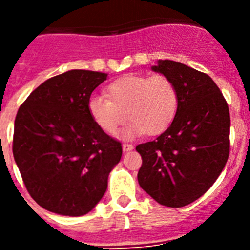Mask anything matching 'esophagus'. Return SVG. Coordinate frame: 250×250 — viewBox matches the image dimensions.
Listing matches in <instances>:
<instances>
[{"label":"esophagus","mask_w":250,"mask_h":250,"mask_svg":"<svg viewBox=\"0 0 250 250\" xmlns=\"http://www.w3.org/2000/svg\"><path fill=\"white\" fill-rule=\"evenodd\" d=\"M134 149V145L131 144H123V151L126 152V151H130V150Z\"/></svg>","instance_id":"obj_1"}]
</instances>
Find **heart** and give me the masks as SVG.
I'll return each instance as SVG.
<instances>
[{"label":"heart","mask_w":250,"mask_h":250,"mask_svg":"<svg viewBox=\"0 0 250 250\" xmlns=\"http://www.w3.org/2000/svg\"><path fill=\"white\" fill-rule=\"evenodd\" d=\"M106 98L91 96L87 112L96 125L114 135L125 123L123 138L131 139L146 132L156 135L164 131L175 118L179 95L175 83L164 75H129L110 83Z\"/></svg>","instance_id":"obj_1"}]
</instances>
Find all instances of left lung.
Returning <instances> with one entry per match:
<instances>
[{"label":"left lung","mask_w":250,"mask_h":250,"mask_svg":"<svg viewBox=\"0 0 250 250\" xmlns=\"http://www.w3.org/2000/svg\"><path fill=\"white\" fill-rule=\"evenodd\" d=\"M151 70L175 83L179 104L170 126L136 146L143 158L138 182L159 204L182 208L207 193L227 164L229 107L204 72L171 60H159Z\"/></svg>","instance_id":"8db88e82"}]
</instances>
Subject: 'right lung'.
<instances>
[{"mask_svg":"<svg viewBox=\"0 0 250 250\" xmlns=\"http://www.w3.org/2000/svg\"><path fill=\"white\" fill-rule=\"evenodd\" d=\"M107 74L70 70L51 77L20 106L13 158L32 199L60 215L91 211L123 155L121 143L90 118L87 101Z\"/></svg>","mask_w":250,"mask_h":250,"instance_id":"add662e5","label":"right lung"}]
</instances>
